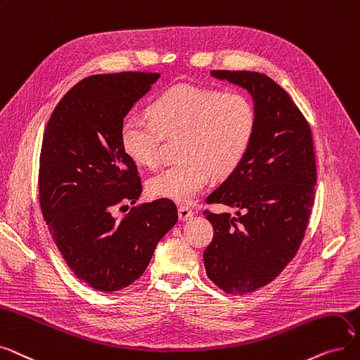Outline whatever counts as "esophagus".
<instances>
[{"label": "esophagus", "instance_id": "34e87169", "mask_svg": "<svg viewBox=\"0 0 360 360\" xmlns=\"http://www.w3.org/2000/svg\"><path fill=\"white\" fill-rule=\"evenodd\" d=\"M179 218L180 221H187L193 218V211L187 207H180L179 208Z\"/></svg>", "mask_w": 360, "mask_h": 360}]
</instances>
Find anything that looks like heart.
<instances>
[{"instance_id":"b5f03b06","label":"heart","mask_w":360,"mask_h":360,"mask_svg":"<svg viewBox=\"0 0 360 360\" xmlns=\"http://www.w3.org/2000/svg\"><path fill=\"white\" fill-rule=\"evenodd\" d=\"M150 117L129 114L120 127L127 155L141 165L160 161L162 136L176 139L179 162L148 179L150 196L191 203L210 177H227L245 160L256 127L252 101L238 92L176 84L162 92L149 110Z\"/></svg>"}]
</instances>
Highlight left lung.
I'll return each instance as SVG.
<instances>
[{
    "instance_id": "1",
    "label": "left lung",
    "mask_w": 360,
    "mask_h": 360,
    "mask_svg": "<svg viewBox=\"0 0 360 360\" xmlns=\"http://www.w3.org/2000/svg\"><path fill=\"white\" fill-rule=\"evenodd\" d=\"M253 98L256 127L245 160L207 199L236 210L203 215L214 238L203 252L208 278L243 296L269 284L295 258L315 200L312 131L290 95L256 72L212 70Z\"/></svg>"
}]
</instances>
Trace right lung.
I'll return each mask as SVG.
<instances>
[{
	"label": "right lung",
	"instance_id": "obj_1",
	"mask_svg": "<svg viewBox=\"0 0 360 360\" xmlns=\"http://www.w3.org/2000/svg\"><path fill=\"white\" fill-rule=\"evenodd\" d=\"M158 79L160 73L143 72L83 79L61 98L44 133V219L68 268L99 292H117L141 278L158 242L179 219L176 203L168 199L142 203L120 219L112 214L142 193L120 127Z\"/></svg>",
	"mask_w": 360,
	"mask_h": 360
}]
</instances>
